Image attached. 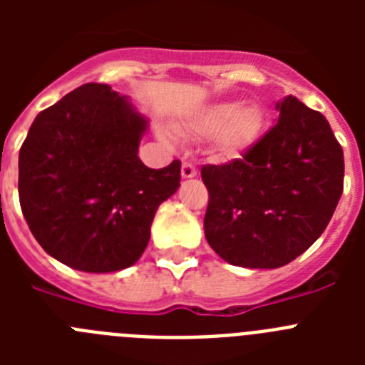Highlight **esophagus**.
<instances>
[{"mask_svg":"<svg viewBox=\"0 0 365 365\" xmlns=\"http://www.w3.org/2000/svg\"><path fill=\"white\" fill-rule=\"evenodd\" d=\"M180 175H182V179H192V177L197 175V170H195V166L192 163H182V166H180Z\"/></svg>","mask_w":365,"mask_h":365,"instance_id":"34e87169","label":"esophagus"}]
</instances>
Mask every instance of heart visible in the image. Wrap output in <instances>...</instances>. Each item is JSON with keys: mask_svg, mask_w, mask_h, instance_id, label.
Instances as JSON below:
<instances>
[{"mask_svg": "<svg viewBox=\"0 0 365 365\" xmlns=\"http://www.w3.org/2000/svg\"><path fill=\"white\" fill-rule=\"evenodd\" d=\"M265 128L263 111L256 104L217 102L205 109L195 120L197 133L210 137L221 157H237L259 140Z\"/></svg>", "mask_w": 365, "mask_h": 365, "instance_id": "b5f03b06", "label": "heart"}]
</instances>
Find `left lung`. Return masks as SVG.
Instances as JSON below:
<instances>
[{"mask_svg":"<svg viewBox=\"0 0 365 365\" xmlns=\"http://www.w3.org/2000/svg\"><path fill=\"white\" fill-rule=\"evenodd\" d=\"M241 159L206 164V241L235 267L278 269L314 243L344 190V151L322 113L285 96Z\"/></svg>","mask_w":365,"mask_h":365,"instance_id":"left-lung-1","label":"left lung"}]
</instances>
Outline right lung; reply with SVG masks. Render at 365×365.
<instances>
[{
  "label": "right lung",
  "mask_w": 365,
  "mask_h": 365,
  "mask_svg": "<svg viewBox=\"0 0 365 365\" xmlns=\"http://www.w3.org/2000/svg\"><path fill=\"white\" fill-rule=\"evenodd\" d=\"M148 120L106 83H83L34 118L19 150V205L45 252L83 272L137 263L180 163L138 159Z\"/></svg>",
  "instance_id": "obj_1"
}]
</instances>
